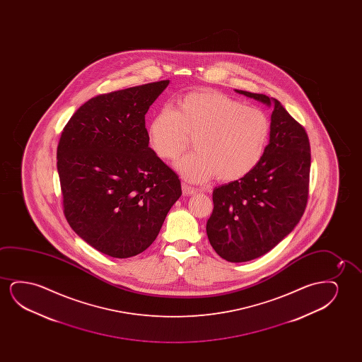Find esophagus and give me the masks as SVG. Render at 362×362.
<instances>
[{
  "instance_id": "34e87169",
  "label": "esophagus",
  "mask_w": 362,
  "mask_h": 362,
  "mask_svg": "<svg viewBox=\"0 0 362 362\" xmlns=\"http://www.w3.org/2000/svg\"><path fill=\"white\" fill-rule=\"evenodd\" d=\"M182 189H183L184 195H194V194L198 193V190L197 189L193 188V187H190L188 184L183 183L182 184Z\"/></svg>"
}]
</instances>
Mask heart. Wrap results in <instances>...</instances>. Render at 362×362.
I'll list each match as a JSON object with an SVG mask.
<instances>
[{
	"instance_id": "b5f03b06",
	"label": "heart",
	"mask_w": 362,
	"mask_h": 362,
	"mask_svg": "<svg viewBox=\"0 0 362 362\" xmlns=\"http://www.w3.org/2000/svg\"><path fill=\"white\" fill-rule=\"evenodd\" d=\"M194 137L195 152L177 163L192 183H206L216 175L228 183L256 168L267 149L271 119L262 109L245 105L216 90L183 95L175 110L159 109L151 119L148 139L154 153L175 160Z\"/></svg>"
}]
</instances>
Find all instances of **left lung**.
I'll use <instances>...</instances> for the list:
<instances>
[{"instance_id":"1","label":"left lung","mask_w":362,"mask_h":362,"mask_svg":"<svg viewBox=\"0 0 362 362\" xmlns=\"http://www.w3.org/2000/svg\"><path fill=\"white\" fill-rule=\"evenodd\" d=\"M236 93L272 105L269 144L252 172L214 189L206 233L220 257L246 262L271 251L299 223L307 206L312 157L305 129L278 100Z\"/></svg>"}]
</instances>
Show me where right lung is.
<instances>
[{
    "label": "right lung",
    "instance_id": "add662e5",
    "mask_svg": "<svg viewBox=\"0 0 362 362\" xmlns=\"http://www.w3.org/2000/svg\"><path fill=\"white\" fill-rule=\"evenodd\" d=\"M169 80L98 95L60 136L57 167L66 221L115 258L144 252L182 195L178 175L148 147L144 115Z\"/></svg>",
    "mask_w": 362,
    "mask_h": 362
}]
</instances>
